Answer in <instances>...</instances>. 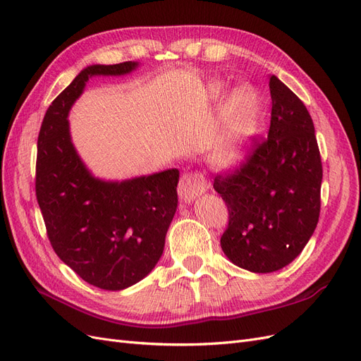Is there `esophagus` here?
<instances>
[{"instance_id": "obj_1", "label": "esophagus", "mask_w": 361, "mask_h": 361, "mask_svg": "<svg viewBox=\"0 0 361 361\" xmlns=\"http://www.w3.org/2000/svg\"><path fill=\"white\" fill-rule=\"evenodd\" d=\"M205 186V178L200 173H186L183 175L180 184H178V197L183 202H192L197 200L200 195L204 193Z\"/></svg>"}]
</instances>
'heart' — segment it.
Here are the masks:
<instances>
[{
    "label": "heart",
    "instance_id": "heart-1",
    "mask_svg": "<svg viewBox=\"0 0 361 361\" xmlns=\"http://www.w3.org/2000/svg\"><path fill=\"white\" fill-rule=\"evenodd\" d=\"M224 85L210 86V95L219 98ZM260 116V99L251 85H240L226 98L221 115V131L209 152V160L214 168L228 171L240 164L246 145L255 133Z\"/></svg>",
    "mask_w": 361,
    "mask_h": 361
}]
</instances>
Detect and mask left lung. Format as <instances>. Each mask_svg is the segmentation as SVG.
Wrapping results in <instances>:
<instances>
[{"mask_svg":"<svg viewBox=\"0 0 361 361\" xmlns=\"http://www.w3.org/2000/svg\"><path fill=\"white\" fill-rule=\"evenodd\" d=\"M267 139L240 169L214 178L228 207L224 254L255 274L283 269L301 254L321 212L322 163L314 126L304 102L275 75Z\"/></svg>","mask_w":361,"mask_h":361,"instance_id":"8db88e82","label":"left lung"}]
</instances>
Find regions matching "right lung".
Listing matches in <instances>:
<instances>
[{"mask_svg": "<svg viewBox=\"0 0 361 361\" xmlns=\"http://www.w3.org/2000/svg\"><path fill=\"white\" fill-rule=\"evenodd\" d=\"M137 66L85 68L48 107L37 139L36 197L48 239L61 262L104 290L127 289L156 267L177 212L180 172L98 178L72 143L68 116L92 77L127 75Z\"/></svg>", "mask_w": 361, "mask_h": 361, "instance_id": "1", "label": "right lung"}]
</instances>
